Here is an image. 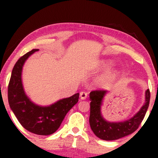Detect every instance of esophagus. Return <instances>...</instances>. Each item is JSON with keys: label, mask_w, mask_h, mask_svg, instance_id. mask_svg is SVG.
Returning <instances> with one entry per match:
<instances>
[{"label": "esophagus", "mask_w": 158, "mask_h": 158, "mask_svg": "<svg viewBox=\"0 0 158 158\" xmlns=\"http://www.w3.org/2000/svg\"><path fill=\"white\" fill-rule=\"evenodd\" d=\"M87 98V93L85 92H80V98L81 99H85Z\"/></svg>", "instance_id": "1"}]
</instances>
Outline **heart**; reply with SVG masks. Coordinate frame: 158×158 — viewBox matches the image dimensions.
Segmentation results:
<instances>
[{
	"label": "heart",
	"instance_id": "b5f03b06",
	"mask_svg": "<svg viewBox=\"0 0 158 158\" xmlns=\"http://www.w3.org/2000/svg\"><path fill=\"white\" fill-rule=\"evenodd\" d=\"M111 65H112V63L111 62L106 61V60H103L100 63V66H101L102 69H107V68L110 67ZM116 76H117V73L115 72H109V73H106L103 76H102V78L98 81V84L101 86L108 85L114 80Z\"/></svg>",
	"mask_w": 158,
	"mask_h": 158
}]
</instances>
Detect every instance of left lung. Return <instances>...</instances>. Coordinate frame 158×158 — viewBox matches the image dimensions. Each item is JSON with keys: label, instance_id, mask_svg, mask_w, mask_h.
<instances>
[{"label": "left lung", "instance_id": "1", "mask_svg": "<svg viewBox=\"0 0 158 158\" xmlns=\"http://www.w3.org/2000/svg\"><path fill=\"white\" fill-rule=\"evenodd\" d=\"M106 93V90H95L89 94L91 101L89 124L94 134L100 139L113 141L135 132L141 125L149 106L151 97L149 89L146 90L145 102L140 111L131 118L121 122H107L102 116L101 106Z\"/></svg>", "mask_w": 158, "mask_h": 158}]
</instances>
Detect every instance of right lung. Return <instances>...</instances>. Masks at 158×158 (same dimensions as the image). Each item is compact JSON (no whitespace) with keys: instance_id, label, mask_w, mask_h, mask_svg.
<instances>
[{"instance_id":"add662e5","label":"right lung","mask_w":158,"mask_h":158,"mask_svg":"<svg viewBox=\"0 0 158 158\" xmlns=\"http://www.w3.org/2000/svg\"><path fill=\"white\" fill-rule=\"evenodd\" d=\"M39 49H33L20 57L13 68L8 89V102L20 125L39 135H49L60 128L65 116L79 101V94L59 100L49 106H39L27 96L22 84L23 66L28 57Z\"/></svg>"}]
</instances>
